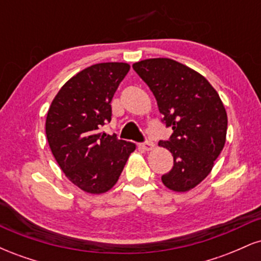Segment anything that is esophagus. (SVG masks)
I'll list each match as a JSON object with an SVG mask.
<instances>
[{
	"label": "esophagus",
	"mask_w": 261,
	"mask_h": 261,
	"mask_svg": "<svg viewBox=\"0 0 261 261\" xmlns=\"http://www.w3.org/2000/svg\"><path fill=\"white\" fill-rule=\"evenodd\" d=\"M154 147V143L152 142V141H146V142L142 143V148L145 149V151H151V149H153Z\"/></svg>",
	"instance_id": "34e87169"
}]
</instances>
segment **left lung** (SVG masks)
I'll list each match as a JSON object with an SVG mask.
<instances>
[{"mask_svg": "<svg viewBox=\"0 0 261 261\" xmlns=\"http://www.w3.org/2000/svg\"><path fill=\"white\" fill-rule=\"evenodd\" d=\"M133 68L153 93L162 121L173 130L169 140L158 143L174 160L162 181L173 191H189L210 174L223 149L227 113L222 100L205 77L172 59L142 60Z\"/></svg>", "mask_w": 261, "mask_h": 261, "instance_id": "obj_1", "label": "left lung"}]
</instances>
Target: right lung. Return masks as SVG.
<instances>
[{
    "label": "right lung",
    "mask_w": 261,
    "mask_h": 261,
    "mask_svg": "<svg viewBox=\"0 0 261 261\" xmlns=\"http://www.w3.org/2000/svg\"><path fill=\"white\" fill-rule=\"evenodd\" d=\"M130 65H92L61 87L45 122L47 142L65 175L89 194H103L118 181L136 148L101 128L112 120V99Z\"/></svg>",
    "instance_id": "right-lung-1"
}]
</instances>
